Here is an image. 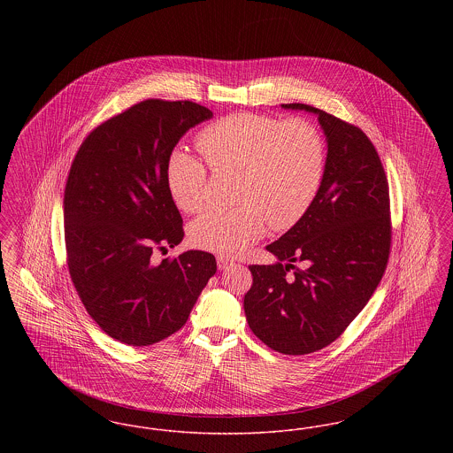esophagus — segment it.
<instances>
[{
    "mask_svg": "<svg viewBox=\"0 0 453 453\" xmlns=\"http://www.w3.org/2000/svg\"><path fill=\"white\" fill-rule=\"evenodd\" d=\"M234 265V261L229 258H224V257H219L217 258V266H219V270H227L229 266H233Z\"/></svg>",
    "mask_w": 453,
    "mask_h": 453,
    "instance_id": "1",
    "label": "esophagus"
}]
</instances>
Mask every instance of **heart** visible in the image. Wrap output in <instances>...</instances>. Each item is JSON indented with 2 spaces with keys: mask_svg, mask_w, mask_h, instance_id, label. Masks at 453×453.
<instances>
[{
  "mask_svg": "<svg viewBox=\"0 0 453 453\" xmlns=\"http://www.w3.org/2000/svg\"><path fill=\"white\" fill-rule=\"evenodd\" d=\"M196 146L214 172L239 173L234 196L239 205L209 211L190 227L195 246L220 257L244 253L263 236L266 224L277 233L294 227L323 180V139L303 119L280 122L257 113L229 115L202 130ZM166 185L180 211H202L207 170L200 159L172 152Z\"/></svg>",
  "mask_w": 453,
  "mask_h": 453,
  "instance_id": "b5f03b06",
  "label": "heart"
}]
</instances>
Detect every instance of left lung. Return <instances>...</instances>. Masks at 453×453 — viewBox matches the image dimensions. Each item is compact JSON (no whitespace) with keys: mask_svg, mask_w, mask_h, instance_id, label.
Wrapping results in <instances>:
<instances>
[{"mask_svg":"<svg viewBox=\"0 0 453 453\" xmlns=\"http://www.w3.org/2000/svg\"><path fill=\"white\" fill-rule=\"evenodd\" d=\"M281 108L318 115L327 146L323 180L301 220L266 246L277 261L250 266L253 285L244 312L265 345L307 355L345 331L384 275L388 185L379 154L358 127L311 105Z\"/></svg>","mask_w":453,"mask_h":453,"instance_id":"obj_1","label":"left lung"}]
</instances>
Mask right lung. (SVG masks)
Listing matches in <instances>:
<instances>
[{
  "label": "right lung",
  "mask_w": 453,
  "mask_h": 453,
  "mask_svg": "<svg viewBox=\"0 0 453 453\" xmlns=\"http://www.w3.org/2000/svg\"><path fill=\"white\" fill-rule=\"evenodd\" d=\"M212 119L194 102L146 100L93 130L65 190L67 266L88 314L130 346L157 343L187 323L217 272L214 255L190 250L156 261L183 239L166 185L178 141Z\"/></svg>",
  "instance_id": "right-lung-1"
}]
</instances>
